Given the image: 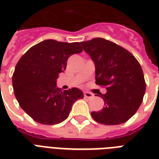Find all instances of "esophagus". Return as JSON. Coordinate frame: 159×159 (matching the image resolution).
<instances>
[{"label": "esophagus", "instance_id": "esophagus-1", "mask_svg": "<svg viewBox=\"0 0 159 159\" xmlns=\"http://www.w3.org/2000/svg\"><path fill=\"white\" fill-rule=\"evenodd\" d=\"M84 97L87 98H91L93 97V94L90 92H84Z\"/></svg>", "mask_w": 159, "mask_h": 159}]
</instances>
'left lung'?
<instances>
[{
    "label": "left lung",
    "mask_w": 159,
    "mask_h": 159,
    "mask_svg": "<svg viewBox=\"0 0 159 159\" xmlns=\"http://www.w3.org/2000/svg\"><path fill=\"white\" fill-rule=\"evenodd\" d=\"M95 66L96 84L105 86L99 93L103 108L92 111L96 121L120 125L134 115L141 105L146 84L140 65L130 52L101 38L80 43Z\"/></svg>",
    "instance_id": "left-lung-1"
}]
</instances>
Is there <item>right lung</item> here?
<instances>
[{
    "instance_id": "add662e5",
    "label": "right lung",
    "mask_w": 159,
    "mask_h": 159,
    "mask_svg": "<svg viewBox=\"0 0 159 159\" xmlns=\"http://www.w3.org/2000/svg\"><path fill=\"white\" fill-rule=\"evenodd\" d=\"M82 51L79 43L48 39L29 48L18 61L12 77L15 98L35 121L43 125L62 122L69 116L74 102L84 98L77 88L63 91L57 87L68 58Z\"/></svg>"
}]
</instances>
